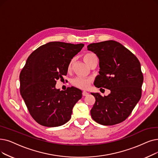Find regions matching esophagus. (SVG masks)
<instances>
[{"mask_svg": "<svg viewBox=\"0 0 158 158\" xmlns=\"http://www.w3.org/2000/svg\"><path fill=\"white\" fill-rule=\"evenodd\" d=\"M82 94H83V96H86L88 94V93L87 92H86V91H83V93H82Z\"/></svg>", "mask_w": 158, "mask_h": 158, "instance_id": "esophagus-1", "label": "esophagus"}]
</instances>
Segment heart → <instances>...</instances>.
I'll return each instance as SVG.
<instances>
[{"instance_id":"obj_1","label":"heart","mask_w":158,"mask_h":158,"mask_svg":"<svg viewBox=\"0 0 158 158\" xmlns=\"http://www.w3.org/2000/svg\"><path fill=\"white\" fill-rule=\"evenodd\" d=\"M95 59H97V57H96L94 53H87L83 56L84 61L88 66H90ZM73 61L74 59H73L70 61V63H68L67 66L68 71H70L72 69V66ZM92 80L90 78H83L80 77H76L72 79L71 83L75 87L85 90V89H87L90 86V84L92 83Z\"/></svg>"}]
</instances>
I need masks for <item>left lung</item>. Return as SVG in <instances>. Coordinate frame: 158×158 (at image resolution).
Masks as SVG:
<instances>
[{"instance_id": "1", "label": "left lung", "mask_w": 158, "mask_h": 158, "mask_svg": "<svg viewBox=\"0 0 158 158\" xmlns=\"http://www.w3.org/2000/svg\"><path fill=\"white\" fill-rule=\"evenodd\" d=\"M99 59V75L94 85L109 89L102 97L91 93L95 98L90 110L92 119L102 125H114L124 121L141 97L143 75L138 59L118 42L106 40L88 46Z\"/></svg>"}]
</instances>
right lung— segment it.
<instances>
[{"label": "right lung", "mask_w": 158, "mask_h": 158, "mask_svg": "<svg viewBox=\"0 0 158 158\" xmlns=\"http://www.w3.org/2000/svg\"><path fill=\"white\" fill-rule=\"evenodd\" d=\"M84 46L50 42L33 51L20 73V92L33 119L48 127L61 126L71 118L72 109L82 98L75 87L60 91L56 81L66 75L72 59Z\"/></svg>", "instance_id": "add662e5"}]
</instances>
